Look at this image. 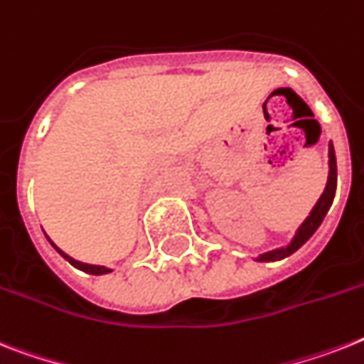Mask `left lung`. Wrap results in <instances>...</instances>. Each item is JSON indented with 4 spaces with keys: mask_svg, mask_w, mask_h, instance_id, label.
I'll list each match as a JSON object with an SVG mask.
<instances>
[{
    "mask_svg": "<svg viewBox=\"0 0 364 364\" xmlns=\"http://www.w3.org/2000/svg\"><path fill=\"white\" fill-rule=\"evenodd\" d=\"M335 192H336V156H335V147H333V141L329 144V176H327V185L321 192L320 200L316 202V205L312 208V211L309 213V217L303 220L297 232H295L294 239L289 241L286 247H280V249H273L269 250V252L259 254L256 262H279V259H284L288 256L295 252V250H299L303 245L309 241L314 232L320 228V224L323 223V218H326L327 211H329L331 203L335 200Z\"/></svg>",
    "mask_w": 364,
    "mask_h": 364,
    "instance_id": "8db88e82",
    "label": "left lung"
}]
</instances>
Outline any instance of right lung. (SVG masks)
I'll list each match as a JSON object with an SVG mask.
<instances>
[{
    "label": "right lung",
    "instance_id": "right-lung-1",
    "mask_svg": "<svg viewBox=\"0 0 364 364\" xmlns=\"http://www.w3.org/2000/svg\"><path fill=\"white\" fill-rule=\"evenodd\" d=\"M46 237H48V235H46ZM48 241H50V245H52V247H54V249L58 250V252L61 254V256H63V258L67 259V262H69L70 265H75V267H76V269H80V271H84V273H90V274H106V273H112V269L105 267V265H91V264H84V262H78V259L70 258L69 254H65L63 250L59 249V247H55V243H54V241H52V239L48 237Z\"/></svg>",
    "mask_w": 364,
    "mask_h": 364
}]
</instances>
